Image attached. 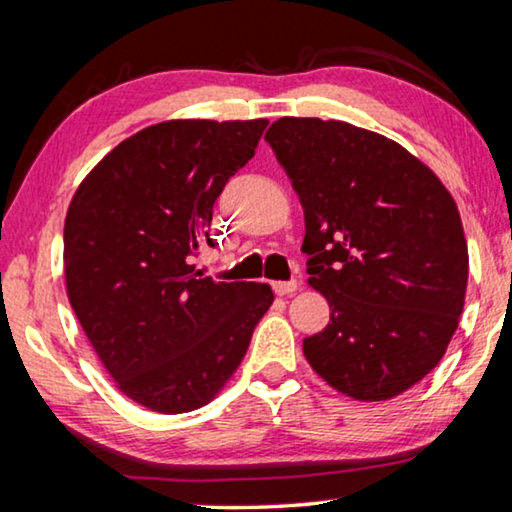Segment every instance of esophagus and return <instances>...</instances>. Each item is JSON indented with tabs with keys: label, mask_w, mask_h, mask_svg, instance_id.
<instances>
[{
	"label": "esophagus",
	"mask_w": 512,
	"mask_h": 512,
	"mask_svg": "<svg viewBox=\"0 0 512 512\" xmlns=\"http://www.w3.org/2000/svg\"><path fill=\"white\" fill-rule=\"evenodd\" d=\"M300 289L298 280H289V282H273V291L277 296H289V293H296Z\"/></svg>",
	"instance_id": "obj_1"
}]
</instances>
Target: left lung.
Wrapping results in <instances>:
<instances>
[{
    "instance_id": "obj_1",
    "label": "left lung",
    "mask_w": 512,
    "mask_h": 512,
    "mask_svg": "<svg viewBox=\"0 0 512 512\" xmlns=\"http://www.w3.org/2000/svg\"><path fill=\"white\" fill-rule=\"evenodd\" d=\"M266 142L300 196L309 284L332 311L302 341L309 366L361 402L409 391L443 359L465 302L452 194L404 146L345 121L282 117Z\"/></svg>"
}]
</instances>
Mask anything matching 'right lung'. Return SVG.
Wrapping results in <instances>:
<instances>
[{
    "instance_id": "add662e5",
    "label": "right lung",
    "mask_w": 512,
    "mask_h": 512,
    "mask_svg": "<svg viewBox=\"0 0 512 512\" xmlns=\"http://www.w3.org/2000/svg\"><path fill=\"white\" fill-rule=\"evenodd\" d=\"M266 126H149L115 146L69 203V305L119 391L146 409L173 415L210 402L273 305L268 284L214 282L192 266L201 246H214V201Z\"/></svg>"
}]
</instances>
